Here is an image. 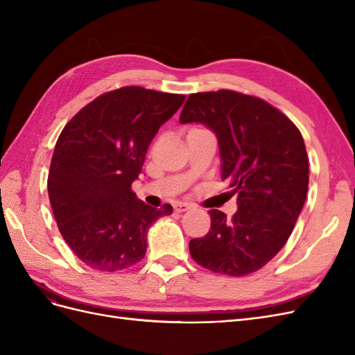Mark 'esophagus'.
<instances>
[{
    "instance_id": "obj_1",
    "label": "esophagus",
    "mask_w": 355,
    "mask_h": 355,
    "mask_svg": "<svg viewBox=\"0 0 355 355\" xmlns=\"http://www.w3.org/2000/svg\"><path fill=\"white\" fill-rule=\"evenodd\" d=\"M191 207H192V206H191V204H188V202H178V204H175V210H176L178 213L188 211Z\"/></svg>"
}]
</instances>
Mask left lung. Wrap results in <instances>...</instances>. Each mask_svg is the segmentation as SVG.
Segmentation results:
<instances>
[{
    "label": "left lung",
    "instance_id": "8db88e82",
    "mask_svg": "<svg viewBox=\"0 0 355 355\" xmlns=\"http://www.w3.org/2000/svg\"><path fill=\"white\" fill-rule=\"evenodd\" d=\"M179 121L201 123L214 132L237 207L230 219L209 210L210 230L189 241L198 265L231 277L261 270L283 249L308 192L304 137L268 102L232 90L189 94Z\"/></svg>",
    "mask_w": 355,
    "mask_h": 355
}]
</instances>
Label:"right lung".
<instances>
[{"instance_id":"right-lung-1","label":"right lung","mask_w":355,"mask_h":355,"mask_svg":"<svg viewBox=\"0 0 355 355\" xmlns=\"http://www.w3.org/2000/svg\"><path fill=\"white\" fill-rule=\"evenodd\" d=\"M185 94L128 85L101 94L72 116L58 139L47 179L63 240L93 270L114 272L142 261L146 234L173 213L146 206L132 191L158 128Z\"/></svg>"}]
</instances>
